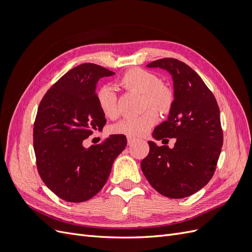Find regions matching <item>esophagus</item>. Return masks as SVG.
Segmentation results:
<instances>
[{
    "label": "esophagus",
    "mask_w": 252,
    "mask_h": 252,
    "mask_svg": "<svg viewBox=\"0 0 252 252\" xmlns=\"http://www.w3.org/2000/svg\"><path fill=\"white\" fill-rule=\"evenodd\" d=\"M135 141H136V139L133 138V136H127V143H128V145H132Z\"/></svg>",
    "instance_id": "1"
}]
</instances>
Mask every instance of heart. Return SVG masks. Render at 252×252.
I'll list each match as a JSON object with an SVG mask.
<instances>
[{
	"mask_svg": "<svg viewBox=\"0 0 252 252\" xmlns=\"http://www.w3.org/2000/svg\"><path fill=\"white\" fill-rule=\"evenodd\" d=\"M120 85L144 97L145 107H154L162 113L168 112L173 104V93L170 88L161 85V81L155 73L141 68H133L122 75ZM98 107L106 118L114 119L118 116L117 94L110 86L102 87L96 94ZM158 120L155 110H147L139 117H127L111 127V131L128 136H141L146 134Z\"/></svg>",
	"mask_w": 252,
	"mask_h": 252,
	"instance_id": "1",
	"label": "heart"
}]
</instances>
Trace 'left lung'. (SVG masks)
<instances>
[{"mask_svg": "<svg viewBox=\"0 0 252 252\" xmlns=\"http://www.w3.org/2000/svg\"><path fill=\"white\" fill-rule=\"evenodd\" d=\"M146 67L159 68L172 77V107L152 136L158 141L175 138V144L173 148L158 147L149 141V154L141 168L158 193L183 199L199 191L215 173L223 146L220 109L200 75L185 63L162 59Z\"/></svg>", "mask_w": 252, "mask_h": 252, "instance_id": "1", "label": "left lung"}]
</instances>
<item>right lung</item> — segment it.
Instances as JSON below:
<instances>
[{"label":"right lung","mask_w":252,"mask_h":252,"mask_svg":"<svg viewBox=\"0 0 252 252\" xmlns=\"http://www.w3.org/2000/svg\"><path fill=\"white\" fill-rule=\"evenodd\" d=\"M113 74L95 64L79 65L65 73L40 103L33 126L37 170L45 185L64 201L81 203L94 196L127 145L123 134H111L89 148L83 145L106 124L95 89L100 79Z\"/></svg>","instance_id":"add662e5"}]
</instances>
